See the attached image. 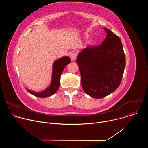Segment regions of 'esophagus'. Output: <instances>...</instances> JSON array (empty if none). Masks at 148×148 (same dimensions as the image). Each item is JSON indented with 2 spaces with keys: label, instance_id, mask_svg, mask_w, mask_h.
<instances>
[{
  "label": "esophagus",
  "instance_id": "34e87169",
  "mask_svg": "<svg viewBox=\"0 0 148 148\" xmlns=\"http://www.w3.org/2000/svg\"><path fill=\"white\" fill-rule=\"evenodd\" d=\"M77 56L75 53H73L70 55V58L73 61H75V60L77 59Z\"/></svg>",
  "mask_w": 148,
  "mask_h": 148
}]
</instances>
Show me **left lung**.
<instances>
[{"mask_svg":"<svg viewBox=\"0 0 148 148\" xmlns=\"http://www.w3.org/2000/svg\"><path fill=\"white\" fill-rule=\"evenodd\" d=\"M107 35L101 45L87 47L78 55L77 62L85 92L102 98L119 86L125 67V56L119 37L107 28Z\"/></svg>","mask_w":148,"mask_h":148,"instance_id":"obj_1","label":"left lung"}]
</instances>
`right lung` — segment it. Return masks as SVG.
<instances>
[{
	"label": "right lung",
	"mask_w": 148,
	"mask_h": 148,
	"mask_svg": "<svg viewBox=\"0 0 148 148\" xmlns=\"http://www.w3.org/2000/svg\"><path fill=\"white\" fill-rule=\"evenodd\" d=\"M70 62L71 60L68 56L63 57L55 61L53 67V74L51 84L45 90L37 92L28 89H26L27 91L31 94L40 98H46L53 95L57 92L59 88L60 77L63 70L68 64L70 63Z\"/></svg>",
	"instance_id": "obj_1"
}]
</instances>
